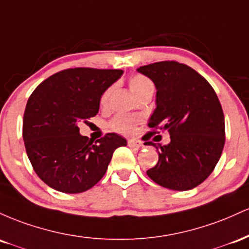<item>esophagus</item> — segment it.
I'll return each instance as SVG.
<instances>
[{
	"instance_id": "obj_1",
	"label": "esophagus",
	"mask_w": 249,
	"mask_h": 249,
	"mask_svg": "<svg viewBox=\"0 0 249 249\" xmlns=\"http://www.w3.org/2000/svg\"><path fill=\"white\" fill-rule=\"evenodd\" d=\"M128 146L132 148H140L142 146V143L139 140H129V141H128Z\"/></svg>"
}]
</instances>
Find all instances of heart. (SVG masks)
<instances>
[{
    "label": "heart",
    "instance_id": "obj_1",
    "mask_svg": "<svg viewBox=\"0 0 249 249\" xmlns=\"http://www.w3.org/2000/svg\"><path fill=\"white\" fill-rule=\"evenodd\" d=\"M129 87L132 89V91L136 96L140 97L141 95L148 93V91H152L154 89V85L148 77L143 76V75H133L129 80ZM110 88H108L101 96V105H107L108 99H109L110 95ZM139 119L136 117H132L128 115H124V114H120L116 115L111 120L110 127L114 130L119 133L124 134H132L135 132L136 124H138Z\"/></svg>",
    "mask_w": 249,
    "mask_h": 249
}]
</instances>
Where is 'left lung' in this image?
Returning a JSON list of instances; mask_svg holds the SVG:
<instances>
[{
	"label": "left lung",
	"mask_w": 249,
	"mask_h": 249,
	"mask_svg": "<svg viewBox=\"0 0 249 249\" xmlns=\"http://www.w3.org/2000/svg\"><path fill=\"white\" fill-rule=\"evenodd\" d=\"M138 71L156 88V108L148 125L170 135L164 146L147 142L159 153L158 163L147 175L172 191L195 188L213 172L225 146L219 99L207 80L186 64L163 61L140 67Z\"/></svg>",
	"instance_id": "8db88e82"
}]
</instances>
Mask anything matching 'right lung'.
I'll use <instances>...</instances> for the list:
<instances>
[{
    "label": "right lung",
    "instance_id": "add662e5",
    "mask_svg": "<svg viewBox=\"0 0 249 249\" xmlns=\"http://www.w3.org/2000/svg\"><path fill=\"white\" fill-rule=\"evenodd\" d=\"M122 74L120 69H67L30 95L23 116L24 146L37 177L55 191L90 189L106 174L114 150L127 146L115 133L93 143L77 125L99 113L102 94Z\"/></svg>",
    "mask_w": 249,
    "mask_h": 249
}]
</instances>
